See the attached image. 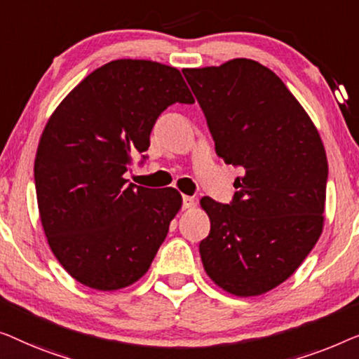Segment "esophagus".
<instances>
[{
  "instance_id": "obj_1",
  "label": "esophagus",
  "mask_w": 359,
  "mask_h": 359,
  "mask_svg": "<svg viewBox=\"0 0 359 359\" xmlns=\"http://www.w3.org/2000/svg\"><path fill=\"white\" fill-rule=\"evenodd\" d=\"M195 205V198L194 196H189V195H184L182 196V208L184 210H189L191 206Z\"/></svg>"
}]
</instances>
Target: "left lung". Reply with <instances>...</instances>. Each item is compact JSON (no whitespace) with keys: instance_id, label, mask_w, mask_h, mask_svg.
Wrapping results in <instances>:
<instances>
[{"instance_id":"1","label":"left lung","mask_w":359,"mask_h":359,"mask_svg":"<svg viewBox=\"0 0 359 359\" xmlns=\"http://www.w3.org/2000/svg\"><path fill=\"white\" fill-rule=\"evenodd\" d=\"M215 149L244 169L229 205L200 200L211 229L205 271L236 296H259L294 273L324 226L329 164L319 131L285 83L259 62L182 69Z\"/></svg>"}]
</instances>
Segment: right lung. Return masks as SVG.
Wrapping results in <instances>:
<instances>
[{"instance_id": "1", "label": "right lung", "mask_w": 359, "mask_h": 359, "mask_svg": "<svg viewBox=\"0 0 359 359\" xmlns=\"http://www.w3.org/2000/svg\"><path fill=\"white\" fill-rule=\"evenodd\" d=\"M175 102H195L179 69L114 60L81 81L45 125L34 164L40 221L53 255L84 286L133 285L168 236L179 191L136 187L123 174Z\"/></svg>"}]
</instances>
